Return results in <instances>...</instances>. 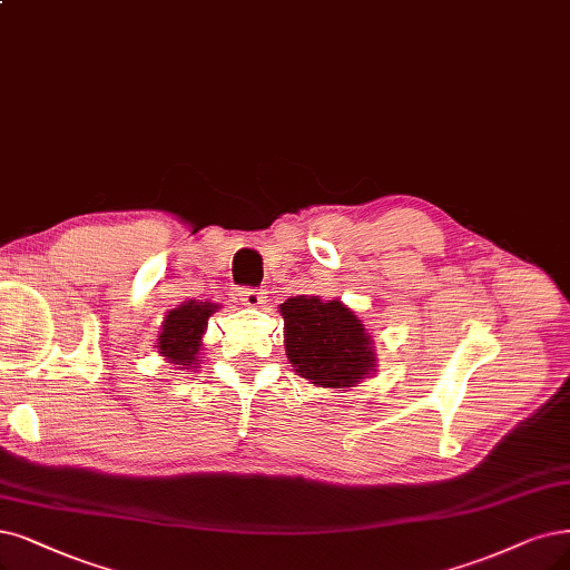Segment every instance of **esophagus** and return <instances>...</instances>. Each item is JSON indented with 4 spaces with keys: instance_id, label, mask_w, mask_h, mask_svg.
Returning <instances> with one entry per match:
<instances>
[{
    "instance_id": "obj_1",
    "label": "esophagus",
    "mask_w": 570,
    "mask_h": 570,
    "mask_svg": "<svg viewBox=\"0 0 570 570\" xmlns=\"http://www.w3.org/2000/svg\"><path fill=\"white\" fill-rule=\"evenodd\" d=\"M263 291L261 288H242L239 291V301L246 307H261L263 305Z\"/></svg>"
}]
</instances>
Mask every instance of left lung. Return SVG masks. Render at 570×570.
Returning <instances> with one entry per match:
<instances>
[{
    "label": "left lung",
    "instance_id": "1",
    "mask_svg": "<svg viewBox=\"0 0 570 570\" xmlns=\"http://www.w3.org/2000/svg\"><path fill=\"white\" fill-rule=\"evenodd\" d=\"M279 312L288 362L312 385L354 387L375 371L368 331L338 298L296 296L282 303Z\"/></svg>",
    "mask_w": 570,
    "mask_h": 570
}]
</instances>
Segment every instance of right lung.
<instances>
[{"instance_id": "right-lung-1", "label": "right lung", "mask_w": 570, "mask_h": 570, "mask_svg": "<svg viewBox=\"0 0 570 570\" xmlns=\"http://www.w3.org/2000/svg\"><path fill=\"white\" fill-rule=\"evenodd\" d=\"M218 312L216 303L185 301L164 317L161 333L157 335V350L178 368H197L202 335L206 333L208 317Z\"/></svg>"}]
</instances>
